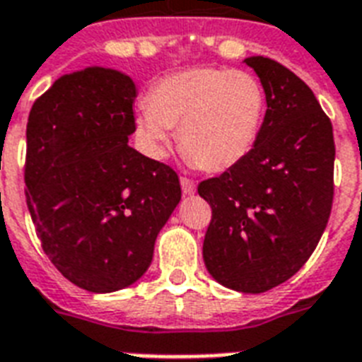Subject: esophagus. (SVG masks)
Instances as JSON below:
<instances>
[{"mask_svg":"<svg viewBox=\"0 0 362 362\" xmlns=\"http://www.w3.org/2000/svg\"><path fill=\"white\" fill-rule=\"evenodd\" d=\"M181 189H183L185 194H194L196 183L189 177H181Z\"/></svg>","mask_w":362,"mask_h":362,"instance_id":"34e87169","label":"esophagus"}]
</instances>
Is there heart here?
Listing matches in <instances>:
<instances>
[{
    "label": "heart",
    "mask_w": 362,
    "mask_h": 362,
    "mask_svg": "<svg viewBox=\"0 0 362 362\" xmlns=\"http://www.w3.org/2000/svg\"><path fill=\"white\" fill-rule=\"evenodd\" d=\"M136 119V136L153 158H162L170 128L190 166L219 173L255 149L266 113L264 86L242 69L190 67L151 86Z\"/></svg>",
    "instance_id": "1"
}]
</instances>
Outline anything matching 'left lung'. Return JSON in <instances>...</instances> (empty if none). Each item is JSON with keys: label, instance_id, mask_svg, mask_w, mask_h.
<instances>
[{"label": "left lung", "instance_id": "8db88e82", "mask_svg": "<svg viewBox=\"0 0 362 362\" xmlns=\"http://www.w3.org/2000/svg\"><path fill=\"white\" fill-rule=\"evenodd\" d=\"M266 92L255 149L204 179L211 206L204 262L221 285L266 293L293 277L317 247L334 198V136L312 88L279 62L249 56Z\"/></svg>", "mask_w": 362, "mask_h": 362}]
</instances>
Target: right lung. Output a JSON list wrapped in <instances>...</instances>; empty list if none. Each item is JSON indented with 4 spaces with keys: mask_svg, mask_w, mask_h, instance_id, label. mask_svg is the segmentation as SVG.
<instances>
[{
    "mask_svg": "<svg viewBox=\"0 0 362 362\" xmlns=\"http://www.w3.org/2000/svg\"><path fill=\"white\" fill-rule=\"evenodd\" d=\"M136 86L115 69L64 75L28 119L26 204L56 270L90 293L147 272L181 200L177 173L132 149Z\"/></svg>",
    "mask_w": 362,
    "mask_h": 362,
    "instance_id": "1",
    "label": "right lung"
}]
</instances>
